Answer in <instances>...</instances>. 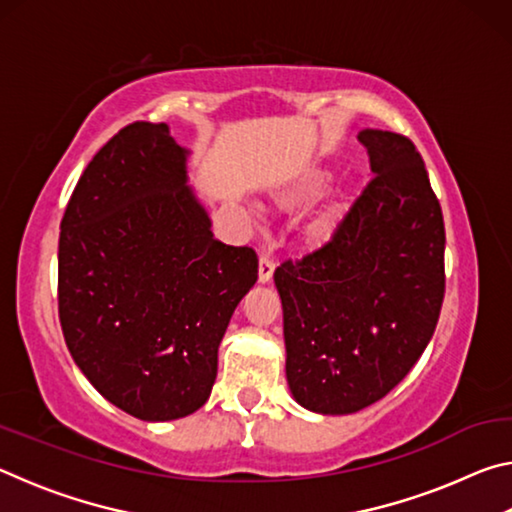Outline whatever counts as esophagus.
Here are the masks:
<instances>
[{
	"instance_id": "obj_1",
	"label": "esophagus",
	"mask_w": 512,
	"mask_h": 512,
	"mask_svg": "<svg viewBox=\"0 0 512 512\" xmlns=\"http://www.w3.org/2000/svg\"><path fill=\"white\" fill-rule=\"evenodd\" d=\"M273 271H275V264L271 262V259H268V257H259V273H257L259 284H268V282H271Z\"/></svg>"
}]
</instances>
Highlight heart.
<instances>
[{"instance_id":"b5f03b06","label":"heart","mask_w":512,"mask_h":512,"mask_svg":"<svg viewBox=\"0 0 512 512\" xmlns=\"http://www.w3.org/2000/svg\"><path fill=\"white\" fill-rule=\"evenodd\" d=\"M329 180H332V173L327 169H314L305 173V176L298 178L296 183L289 185L284 192L275 196L277 207L282 210H298V207H305L309 203H314L316 198L325 192ZM352 198L348 194L334 196L320 207V210L309 216V221H305L300 230V239L309 246H323L329 239L334 237V232L339 230V225L343 223L345 216L350 212Z\"/></svg>"}]
</instances>
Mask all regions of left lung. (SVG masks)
Wrapping results in <instances>:
<instances>
[{
	"label": "left lung",
	"instance_id": "8db88e82",
	"mask_svg": "<svg viewBox=\"0 0 512 512\" xmlns=\"http://www.w3.org/2000/svg\"><path fill=\"white\" fill-rule=\"evenodd\" d=\"M372 180L329 244L275 268L287 384L302 409L348 415L391 393L427 348L445 293V225L420 153L361 131Z\"/></svg>",
	"mask_w": 512,
	"mask_h": 512
}]
</instances>
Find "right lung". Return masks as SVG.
<instances>
[{
  "label": "right lung",
  "mask_w": 512,
  "mask_h": 512,
  "mask_svg": "<svg viewBox=\"0 0 512 512\" xmlns=\"http://www.w3.org/2000/svg\"><path fill=\"white\" fill-rule=\"evenodd\" d=\"M189 158L167 124L121 128L83 171L60 223L69 354L110 404L146 422L207 402L225 329L257 282L253 248L214 239Z\"/></svg>",
  "instance_id": "add662e5"
}]
</instances>
